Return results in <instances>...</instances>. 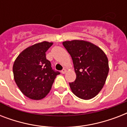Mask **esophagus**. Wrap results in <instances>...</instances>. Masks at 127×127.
Masks as SVG:
<instances>
[{
  "label": "esophagus",
  "instance_id": "34e87169",
  "mask_svg": "<svg viewBox=\"0 0 127 127\" xmlns=\"http://www.w3.org/2000/svg\"><path fill=\"white\" fill-rule=\"evenodd\" d=\"M61 72L63 74H65L66 72V68H63V69L61 70Z\"/></svg>",
  "mask_w": 127,
  "mask_h": 127
}]
</instances>
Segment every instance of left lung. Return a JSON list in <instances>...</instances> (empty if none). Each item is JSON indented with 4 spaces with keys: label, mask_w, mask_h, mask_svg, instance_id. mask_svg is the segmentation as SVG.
<instances>
[{
    "label": "left lung",
    "mask_w": 127,
    "mask_h": 127,
    "mask_svg": "<svg viewBox=\"0 0 127 127\" xmlns=\"http://www.w3.org/2000/svg\"><path fill=\"white\" fill-rule=\"evenodd\" d=\"M63 45L70 55L76 78L69 85L79 98L94 97L104 86L109 72L108 59L97 46L88 41H67Z\"/></svg>",
    "instance_id": "left-lung-1"
}]
</instances>
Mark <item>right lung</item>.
<instances>
[{"instance_id":"add662e5","label":"right lung","mask_w":127,"mask_h":127,"mask_svg":"<svg viewBox=\"0 0 127 127\" xmlns=\"http://www.w3.org/2000/svg\"><path fill=\"white\" fill-rule=\"evenodd\" d=\"M53 43H39L18 55L13 65L14 80L20 91L32 99H41L51 90L59 71L52 68L46 54Z\"/></svg>"}]
</instances>
